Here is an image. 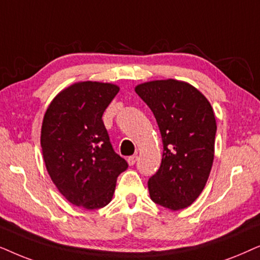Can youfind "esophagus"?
Listing matches in <instances>:
<instances>
[{"mask_svg":"<svg viewBox=\"0 0 260 260\" xmlns=\"http://www.w3.org/2000/svg\"><path fill=\"white\" fill-rule=\"evenodd\" d=\"M137 160H138V155H136V154L131 155V157H128V159H127L128 164H129L131 166H133L134 164H136Z\"/></svg>","mask_w":260,"mask_h":260,"instance_id":"esophagus-1","label":"esophagus"}]
</instances>
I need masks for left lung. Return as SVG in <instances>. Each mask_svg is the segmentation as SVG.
Segmentation results:
<instances>
[{
    "mask_svg": "<svg viewBox=\"0 0 260 260\" xmlns=\"http://www.w3.org/2000/svg\"><path fill=\"white\" fill-rule=\"evenodd\" d=\"M136 92L153 113L164 148L160 168L147 182L151 200L171 210L186 208L212 170L216 134L212 106L192 85L175 79L144 83Z\"/></svg>",
    "mask_w": 260,
    "mask_h": 260,
    "instance_id": "8db88e82",
    "label": "left lung"
}]
</instances>
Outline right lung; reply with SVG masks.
<instances>
[{
    "mask_svg": "<svg viewBox=\"0 0 260 260\" xmlns=\"http://www.w3.org/2000/svg\"><path fill=\"white\" fill-rule=\"evenodd\" d=\"M117 92L109 83H76L55 96L44 116L40 143L48 175L69 202L85 209L108 205L128 168L102 120Z\"/></svg>",
    "mask_w": 260,
    "mask_h": 260,
    "instance_id": "obj_1",
    "label": "right lung"
}]
</instances>
